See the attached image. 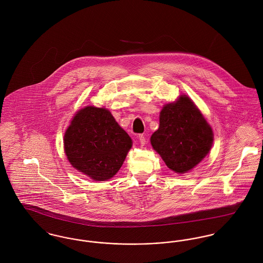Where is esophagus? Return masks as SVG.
<instances>
[{"mask_svg":"<svg viewBox=\"0 0 263 263\" xmlns=\"http://www.w3.org/2000/svg\"><path fill=\"white\" fill-rule=\"evenodd\" d=\"M137 139H138V141H139V144L141 146L144 145L146 143V138L145 136L143 135V134H139L138 136H137Z\"/></svg>","mask_w":263,"mask_h":263,"instance_id":"34e87169","label":"esophagus"}]
</instances>
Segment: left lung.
Segmentation results:
<instances>
[{"label":"left lung","mask_w":263,"mask_h":263,"mask_svg":"<svg viewBox=\"0 0 263 263\" xmlns=\"http://www.w3.org/2000/svg\"><path fill=\"white\" fill-rule=\"evenodd\" d=\"M214 140L211 126L185 95L165 105L159 116V128L150 142L168 168L184 174L199 164Z\"/></svg>","instance_id":"left-lung-1"}]
</instances>
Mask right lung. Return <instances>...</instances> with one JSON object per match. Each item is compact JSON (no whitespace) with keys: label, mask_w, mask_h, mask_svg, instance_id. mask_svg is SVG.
Returning a JSON list of instances; mask_svg holds the SVG:
<instances>
[{"label":"right lung","mask_w":263,"mask_h":263,"mask_svg":"<svg viewBox=\"0 0 263 263\" xmlns=\"http://www.w3.org/2000/svg\"><path fill=\"white\" fill-rule=\"evenodd\" d=\"M63 143L70 164L100 181L117 174L132 147L130 136L110 111L93 106L74 115L65 131Z\"/></svg>","instance_id":"right-lung-1"}]
</instances>
